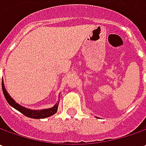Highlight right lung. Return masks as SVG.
Here are the masks:
<instances>
[{"instance_id":"add662e5","label":"right lung","mask_w":146,"mask_h":146,"mask_svg":"<svg viewBox=\"0 0 146 146\" xmlns=\"http://www.w3.org/2000/svg\"><path fill=\"white\" fill-rule=\"evenodd\" d=\"M2 91L4 93V96L6 99L7 102H8L12 107H14V109H16L17 110H19V112H21L23 115H24L27 117H29L31 119H44L49 117L51 115H53L55 113H57L58 110V103L56 104L54 106H53L52 108L49 109H44V110H30L25 108L22 106H20L19 104H18L13 98H11L9 93H7L5 88L4 86V83L2 81Z\"/></svg>"}]
</instances>
